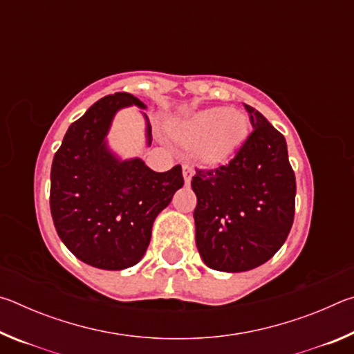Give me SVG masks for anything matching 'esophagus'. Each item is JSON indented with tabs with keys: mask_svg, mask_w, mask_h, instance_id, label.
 I'll list each match as a JSON object with an SVG mask.
<instances>
[{
	"mask_svg": "<svg viewBox=\"0 0 354 354\" xmlns=\"http://www.w3.org/2000/svg\"><path fill=\"white\" fill-rule=\"evenodd\" d=\"M183 175H184V183L190 184L192 176H194V169H192L189 164H184L183 165Z\"/></svg>",
	"mask_w": 354,
	"mask_h": 354,
	"instance_id": "1",
	"label": "esophagus"
}]
</instances>
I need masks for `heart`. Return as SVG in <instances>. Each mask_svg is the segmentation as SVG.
<instances>
[{
    "instance_id": "obj_1",
    "label": "heart",
    "mask_w": 354,
    "mask_h": 354,
    "mask_svg": "<svg viewBox=\"0 0 354 354\" xmlns=\"http://www.w3.org/2000/svg\"><path fill=\"white\" fill-rule=\"evenodd\" d=\"M248 133L242 112L225 107H211L185 120L176 128L181 140L196 145L203 162L217 165L230 159L242 145Z\"/></svg>"
}]
</instances>
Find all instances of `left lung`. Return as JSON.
<instances>
[{
    "label": "left lung",
    "mask_w": 354,
    "mask_h": 354,
    "mask_svg": "<svg viewBox=\"0 0 354 354\" xmlns=\"http://www.w3.org/2000/svg\"><path fill=\"white\" fill-rule=\"evenodd\" d=\"M253 133L230 164L196 170L195 242L209 268L226 273L262 266L283 247L295 214V175L284 136L251 106Z\"/></svg>",
    "instance_id": "left-lung-1"
}]
</instances>
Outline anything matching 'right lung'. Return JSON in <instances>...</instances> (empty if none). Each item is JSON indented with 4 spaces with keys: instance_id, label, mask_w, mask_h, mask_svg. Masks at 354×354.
<instances>
[{
    "instance_id": "obj_1",
    "label": "right lung",
    "mask_w": 354,
    "mask_h": 354,
    "mask_svg": "<svg viewBox=\"0 0 354 354\" xmlns=\"http://www.w3.org/2000/svg\"><path fill=\"white\" fill-rule=\"evenodd\" d=\"M147 109L134 95L101 98L70 124L51 165L50 207L61 241L84 263L124 270L139 262L160 211L183 187L181 165L158 173L140 158L123 159L107 140L120 109ZM145 139L151 124L145 112Z\"/></svg>"
}]
</instances>
